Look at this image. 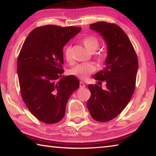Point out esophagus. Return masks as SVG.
Masks as SVG:
<instances>
[{"label": "esophagus", "mask_w": 156, "mask_h": 156, "mask_svg": "<svg viewBox=\"0 0 156 156\" xmlns=\"http://www.w3.org/2000/svg\"><path fill=\"white\" fill-rule=\"evenodd\" d=\"M80 88H84L85 87V84H84L83 82H80Z\"/></svg>", "instance_id": "esophagus-1"}]
</instances>
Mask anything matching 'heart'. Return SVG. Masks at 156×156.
I'll return each instance as SVG.
<instances>
[{
  "label": "heart",
  "instance_id": "b5f03b06",
  "mask_svg": "<svg viewBox=\"0 0 156 156\" xmlns=\"http://www.w3.org/2000/svg\"><path fill=\"white\" fill-rule=\"evenodd\" d=\"M83 43L85 47L87 50L92 54L96 51L99 47V41L94 36H87L83 39ZM65 57L67 61L69 62H72V47L67 46L65 48L64 51ZM105 54H98L96 59L98 63H102L105 59ZM96 67L93 64L91 63H85V64H80L76 65V67L70 70V74L76 78H78L81 80H86L92 73L95 72Z\"/></svg>",
  "mask_w": 156,
  "mask_h": 156
}]
</instances>
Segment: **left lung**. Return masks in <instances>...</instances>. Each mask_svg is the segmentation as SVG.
Here are the masks:
<instances>
[{
    "label": "left lung",
    "instance_id": "left-lung-1",
    "mask_svg": "<svg viewBox=\"0 0 156 156\" xmlns=\"http://www.w3.org/2000/svg\"><path fill=\"white\" fill-rule=\"evenodd\" d=\"M89 28L98 33L107 44L105 67L94 75V79L106 81V89L89 84L91 97L87 108L91 117L107 122L122 112L135 90L138 61L129 37L119 26L98 22Z\"/></svg>",
    "mask_w": 156,
    "mask_h": 156
}]
</instances>
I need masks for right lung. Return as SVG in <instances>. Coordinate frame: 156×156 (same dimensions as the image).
<instances>
[{
    "label": "right lung",
    "mask_w": 156,
    "mask_h": 156,
    "mask_svg": "<svg viewBox=\"0 0 156 156\" xmlns=\"http://www.w3.org/2000/svg\"><path fill=\"white\" fill-rule=\"evenodd\" d=\"M81 29L36 27L21 48L17 60L21 96L30 112L44 123L54 124L62 119L68 100L80 86L75 76H62V65L63 47Z\"/></svg>",
    "instance_id": "obj_1"
}]
</instances>
